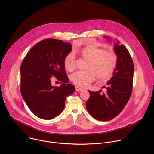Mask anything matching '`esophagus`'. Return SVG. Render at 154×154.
Masks as SVG:
<instances>
[{"label": "esophagus", "instance_id": "esophagus-1", "mask_svg": "<svg viewBox=\"0 0 154 154\" xmlns=\"http://www.w3.org/2000/svg\"><path fill=\"white\" fill-rule=\"evenodd\" d=\"M83 89L82 88H80L79 86H75V90L77 91H82Z\"/></svg>", "mask_w": 154, "mask_h": 154}]
</instances>
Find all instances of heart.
<instances>
[{
    "instance_id": "heart-1",
    "label": "heart",
    "mask_w": 154,
    "mask_h": 154,
    "mask_svg": "<svg viewBox=\"0 0 154 154\" xmlns=\"http://www.w3.org/2000/svg\"><path fill=\"white\" fill-rule=\"evenodd\" d=\"M79 52L82 57L88 60V62L86 71H77L71 76V80L75 85L86 86L95 79L96 76L101 81L108 80L112 77L118 62V57L115 52L105 51L93 45L86 46ZM63 64L66 69L74 71L76 67L74 54L70 52L66 56Z\"/></svg>"
}]
</instances>
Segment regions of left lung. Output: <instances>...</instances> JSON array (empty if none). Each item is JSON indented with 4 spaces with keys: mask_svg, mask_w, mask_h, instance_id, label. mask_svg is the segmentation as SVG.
Here are the masks:
<instances>
[{
    "mask_svg": "<svg viewBox=\"0 0 154 154\" xmlns=\"http://www.w3.org/2000/svg\"><path fill=\"white\" fill-rule=\"evenodd\" d=\"M110 40V38L105 37ZM119 41L114 51L118 57L113 76L107 82L104 93L89 91L90 98L86 103V109L97 120L106 121L117 116L127 103L132 92L134 66L129 52Z\"/></svg>",
    "mask_w": 154,
    "mask_h": 154,
    "instance_id": "left-lung-1",
    "label": "left lung"
}]
</instances>
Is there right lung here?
<instances>
[{"label":"right lung","mask_w":154,"mask_h":154,"mask_svg":"<svg viewBox=\"0 0 154 154\" xmlns=\"http://www.w3.org/2000/svg\"><path fill=\"white\" fill-rule=\"evenodd\" d=\"M72 51L68 42L55 39L38 42L30 50L20 66L22 96L31 112L43 119L58 116L64 108L67 96L75 88L69 82L63 64L64 57ZM55 76L63 83L51 85Z\"/></svg>","instance_id":"1"}]
</instances>
